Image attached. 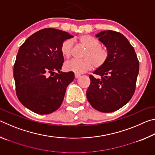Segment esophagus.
<instances>
[{
    "instance_id": "34e87169",
    "label": "esophagus",
    "mask_w": 155,
    "mask_h": 155,
    "mask_svg": "<svg viewBox=\"0 0 155 155\" xmlns=\"http://www.w3.org/2000/svg\"><path fill=\"white\" fill-rule=\"evenodd\" d=\"M74 77H75L76 78H79L81 77V75L78 74H74Z\"/></svg>"
}]
</instances>
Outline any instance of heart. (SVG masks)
Instances as JSON below:
<instances>
[{
  "label": "heart",
  "mask_w": 155,
  "mask_h": 155,
  "mask_svg": "<svg viewBox=\"0 0 155 155\" xmlns=\"http://www.w3.org/2000/svg\"><path fill=\"white\" fill-rule=\"evenodd\" d=\"M81 46L86 48L83 54V59H74L66 62L65 68L68 71L78 74L88 71L92 68L103 66L109 57V52L106 48L101 46L98 39L90 35H83L78 38ZM62 55L65 59H70L73 52V42L71 40L64 41L61 46Z\"/></svg>",
  "instance_id": "heart-1"
}]
</instances>
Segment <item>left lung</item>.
<instances>
[{
  "label": "left lung",
  "mask_w": 155,
  "mask_h": 155,
  "mask_svg": "<svg viewBox=\"0 0 155 155\" xmlns=\"http://www.w3.org/2000/svg\"><path fill=\"white\" fill-rule=\"evenodd\" d=\"M107 47V62L90 75V85L86 92L91 107L99 111H117L130 101L135 92L140 64L134 48L125 37L114 31L96 35Z\"/></svg>",
  "instance_id": "left-lung-1"
}]
</instances>
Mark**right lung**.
Segmentation results:
<instances>
[{
  "instance_id": "right-lung-1",
  "label": "right lung",
  "mask_w": 155,
  "mask_h": 155,
  "mask_svg": "<svg viewBox=\"0 0 155 155\" xmlns=\"http://www.w3.org/2000/svg\"><path fill=\"white\" fill-rule=\"evenodd\" d=\"M72 38L65 31L44 28L18 50L14 66L15 91L20 103L34 113L49 114L61 106L68 85L74 78L73 72H60L64 61L61 46Z\"/></svg>"
}]
</instances>
